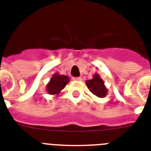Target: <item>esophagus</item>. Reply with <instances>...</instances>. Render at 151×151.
<instances>
[{
	"label": "esophagus",
	"instance_id": "obj_1",
	"mask_svg": "<svg viewBox=\"0 0 151 151\" xmlns=\"http://www.w3.org/2000/svg\"><path fill=\"white\" fill-rule=\"evenodd\" d=\"M73 79L74 81H82V78L81 77H74Z\"/></svg>",
	"mask_w": 151,
	"mask_h": 151
}]
</instances>
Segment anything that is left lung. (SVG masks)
Instances as JSON below:
<instances>
[{
  "instance_id": "1",
  "label": "left lung",
  "mask_w": 151,
  "mask_h": 151,
  "mask_svg": "<svg viewBox=\"0 0 151 151\" xmlns=\"http://www.w3.org/2000/svg\"><path fill=\"white\" fill-rule=\"evenodd\" d=\"M86 84L91 93L99 98H103L107 95L108 89L98 73L93 75V78L86 81Z\"/></svg>"
}]
</instances>
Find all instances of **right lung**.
<instances>
[{"label":"right lung","instance_id":"right-lung-1","mask_svg":"<svg viewBox=\"0 0 151 151\" xmlns=\"http://www.w3.org/2000/svg\"><path fill=\"white\" fill-rule=\"evenodd\" d=\"M69 81L70 79L67 76L55 73L48 84L46 85L47 93L50 95L58 96L61 93V91L69 83Z\"/></svg>","mask_w":151,"mask_h":151}]
</instances>
